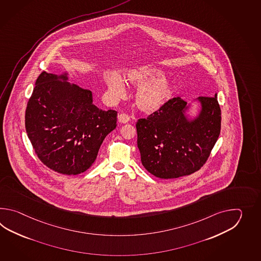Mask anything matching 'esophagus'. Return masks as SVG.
Masks as SVG:
<instances>
[{
  "label": "esophagus",
  "mask_w": 261,
  "mask_h": 261,
  "mask_svg": "<svg viewBox=\"0 0 261 261\" xmlns=\"http://www.w3.org/2000/svg\"><path fill=\"white\" fill-rule=\"evenodd\" d=\"M117 118H118V121L120 123H123V124L128 123V121H129V117H128L127 114H124V113L119 114V115L117 116Z\"/></svg>",
  "instance_id": "1"
}]
</instances>
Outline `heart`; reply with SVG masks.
Wrapping results in <instances>:
<instances>
[{"instance_id": "b5f03b06", "label": "heart", "mask_w": 261, "mask_h": 261, "mask_svg": "<svg viewBox=\"0 0 261 261\" xmlns=\"http://www.w3.org/2000/svg\"><path fill=\"white\" fill-rule=\"evenodd\" d=\"M128 80L140 86L135 93V103L141 111L152 114L161 110L171 99L172 84L163 77L160 69L152 66L137 67L128 72ZM106 82L114 97L119 98L126 92L125 82L117 72L108 73Z\"/></svg>"}]
</instances>
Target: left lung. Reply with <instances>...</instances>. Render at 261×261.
<instances>
[{
  "label": "left lung",
  "instance_id": "1",
  "mask_svg": "<svg viewBox=\"0 0 261 261\" xmlns=\"http://www.w3.org/2000/svg\"><path fill=\"white\" fill-rule=\"evenodd\" d=\"M200 109L191 118L181 98L140 118L137 145L143 166L155 177L172 179L199 171L208 160L221 128V110L215 97H199Z\"/></svg>",
  "mask_w": 261,
  "mask_h": 261
}]
</instances>
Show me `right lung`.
<instances>
[{"label":"right lung","mask_w":261,"mask_h":261,"mask_svg":"<svg viewBox=\"0 0 261 261\" xmlns=\"http://www.w3.org/2000/svg\"><path fill=\"white\" fill-rule=\"evenodd\" d=\"M68 72L40 74L26 108L25 127L40 161L67 175L86 172L117 127V112L93 105L92 92L68 82Z\"/></svg>","instance_id":"right-lung-1"}]
</instances>
